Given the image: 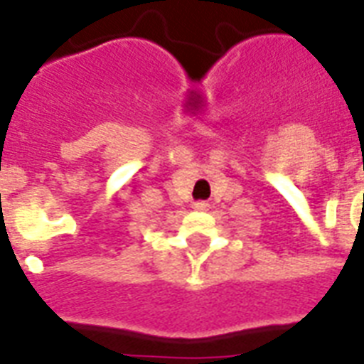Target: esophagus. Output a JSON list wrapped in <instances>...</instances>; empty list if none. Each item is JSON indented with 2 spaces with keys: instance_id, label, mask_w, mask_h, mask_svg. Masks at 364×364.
I'll return each instance as SVG.
<instances>
[{
  "instance_id": "obj_1",
  "label": "esophagus",
  "mask_w": 364,
  "mask_h": 364,
  "mask_svg": "<svg viewBox=\"0 0 364 364\" xmlns=\"http://www.w3.org/2000/svg\"><path fill=\"white\" fill-rule=\"evenodd\" d=\"M209 205L205 202H194V209H198V211H205Z\"/></svg>"
}]
</instances>
